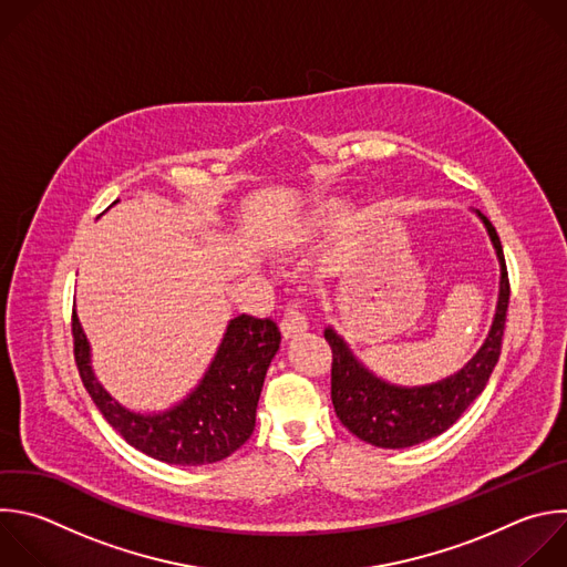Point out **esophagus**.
Returning <instances> with one entry per match:
<instances>
[{
    "label": "esophagus",
    "instance_id": "1",
    "mask_svg": "<svg viewBox=\"0 0 567 567\" xmlns=\"http://www.w3.org/2000/svg\"><path fill=\"white\" fill-rule=\"evenodd\" d=\"M280 329H282L285 338H296V336H300V333H305L309 329L307 316H305V311H302V307L298 302H289L287 305V309L282 313Z\"/></svg>",
    "mask_w": 567,
    "mask_h": 567
}]
</instances>
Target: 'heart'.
I'll list each match as a JSON object with an SVG mask.
<instances>
[{
	"label": "heart",
	"mask_w": 567,
	"mask_h": 567,
	"mask_svg": "<svg viewBox=\"0 0 567 567\" xmlns=\"http://www.w3.org/2000/svg\"><path fill=\"white\" fill-rule=\"evenodd\" d=\"M344 207L338 200H320L305 209L298 218H293L287 229L282 231V243H305L338 223Z\"/></svg>",
	"instance_id": "obj_1"
}]
</instances>
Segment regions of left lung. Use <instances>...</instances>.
Here are the masks:
<instances>
[{"label":"left lung","instance_id":"left-lung-1","mask_svg":"<svg viewBox=\"0 0 567 567\" xmlns=\"http://www.w3.org/2000/svg\"><path fill=\"white\" fill-rule=\"evenodd\" d=\"M476 216L483 220L494 245L501 265V282L489 333L463 369L432 385L401 388L369 371L333 327L324 329L333 358L331 403L336 416L353 436L369 445L403 450L443 434L485 390L489 373L498 362L509 302V280L496 229L481 212H476Z\"/></svg>","mask_w":567,"mask_h":567}]
</instances>
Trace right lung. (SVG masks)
Instances as JSON below:
<instances>
[{"label": "right lung", "mask_w": 567, "mask_h": 567, "mask_svg": "<svg viewBox=\"0 0 567 567\" xmlns=\"http://www.w3.org/2000/svg\"><path fill=\"white\" fill-rule=\"evenodd\" d=\"M73 344L89 396L128 445L171 465H209L231 456L254 434L258 399L271 358L280 347V329L271 318L247 313L229 320L203 381L177 405L155 414L133 412L102 388L91 367L89 338L75 311Z\"/></svg>", "instance_id": "1"}]
</instances>
